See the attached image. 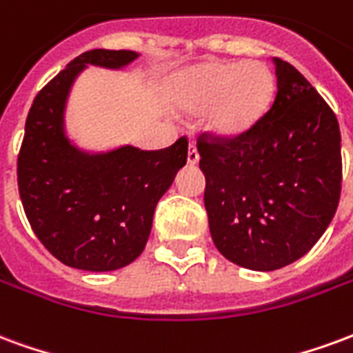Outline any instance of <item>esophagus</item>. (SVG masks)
I'll use <instances>...</instances> for the list:
<instances>
[{
  "mask_svg": "<svg viewBox=\"0 0 353 353\" xmlns=\"http://www.w3.org/2000/svg\"><path fill=\"white\" fill-rule=\"evenodd\" d=\"M199 159H200V154L199 151H196V143L191 141V143H189V153H187V162H189V164H196Z\"/></svg>",
  "mask_w": 353,
  "mask_h": 353,
  "instance_id": "obj_1",
  "label": "esophagus"
}]
</instances>
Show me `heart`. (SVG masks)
I'll return each instance as SVG.
<instances>
[{"mask_svg": "<svg viewBox=\"0 0 353 353\" xmlns=\"http://www.w3.org/2000/svg\"><path fill=\"white\" fill-rule=\"evenodd\" d=\"M274 96V75L261 62H208L179 81L174 100L189 113L206 111L210 128L223 136L250 130Z\"/></svg>", "mask_w": 353, "mask_h": 353, "instance_id": "b5f03b06", "label": "heart"}]
</instances>
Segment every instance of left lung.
<instances>
[{"label": "left lung", "mask_w": 353, "mask_h": 353, "mask_svg": "<svg viewBox=\"0 0 353 353\" xmlns=\"http://www.w3.org/2000/svg\"><path fill=\"white\" fill-rule=\"evenodd\" d=\"M276 94L250 130L196 138L215 248L252 270H276L312 250L342 187L333 109L289 62L274 58Z\"/></svg>", "instance_id": "obj_1"}]
</instances>
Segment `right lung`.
<instances>
[{"instance_id":"1","label":"right lung","mask_w":353,"mask_h":353,"mask_svg":"<svg viewBox=\"0 0 353 353\" xmlns=\"http://www.w3.org/2000/svg\"><path fill=\"white\" fill-rule=\"evenodd\" d=\"M132 50L94 49L72 60L37 92L26 119L17 176L24 214L60 263L81 270H117L143 252L157 202L185 166L189 139L159 151L123 147L79 153L64 136V103L87 64L121 68Z\"/></svg>"}]
</instances>
